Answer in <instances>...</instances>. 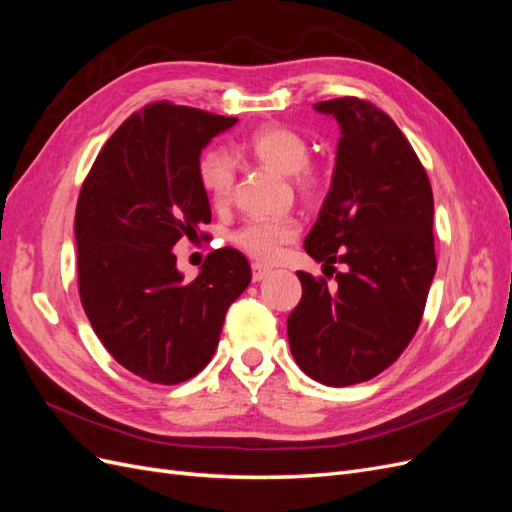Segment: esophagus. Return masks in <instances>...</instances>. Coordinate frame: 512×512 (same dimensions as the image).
<instances>
[{"label": "esophagus", "instance_id": "obj_1", "mask_svg": "<svg viewBox=\"0 0 512 512\" xmlns=\"http://www.w3.org/2000/svg\"><path fill=\"white\" fill-rule=\"evenodd\" d=\"M269 273H271V269L265 267V265H258V262H256V265H252V280L254 282H262Z\"/></svg>", "mask_w": 512, "mask_h": 512}]
</instances>
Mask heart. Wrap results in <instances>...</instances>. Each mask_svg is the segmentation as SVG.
Masks as SVG:
<instances>
[{
	"label": "heart",
	"instance_id": "heart-1",
	"mask_svg": "<svg viewBox=\"0 0 512 512\" xmlns=\"http://www.w3.org/2000/svg\"><path fill=\"white\" fill-rule=\"evenodd\" d=\"M243 149L275 173L292 177L303 194L309 196L318 190V175L307 164L309 145L299 132L284 126H262L245 138ZM196 175L213 205L228 203L235 185V166L226 153L205 151L196 162ZM297 235L299 224L292 218H254L232 232V243L250 258L269 262Z\"/></svg>",
	"mask_w": 512,
	"mask_h": 512
}]
</instances>
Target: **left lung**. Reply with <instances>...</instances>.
Listing matches in <instances>:
<instances>
[{"mask_svg": "<svg viewBox=\"0 0 512 512\" xmlns=\"http://www.w3.org/2000/svg\"><path fill=\"white\" fill-rule=\"evenodd\" d=\"M314 108L339 123L331 190L305 252L342 262L337 286L297 271L303 297L288 316L294 361L327 386L371 380L406 350L436 273L433 194L423 164L395 121L367 100Z\"/></svg>", "mask_w": 512, "mask_h": 512, "instance_id": "left-lung-1", "label": "left lung"}]
</instances>
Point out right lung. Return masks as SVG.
<instances>
[{
  "mask_svg": "<svg viewBox=\"0 0 512 512\" xmlns=\"http://www.w3.org/2000/svg\"><path fill=\"white\" fill-rule=\"evenodd\" d=\"M237 123L198 108L153 102L108 138L83 183L74 235L85 314L113 359L138 378L179 384L218 348L230 303L250 286L232 247L207 256L185 282L173 247L211 222L200 153Z\"/></svg>",
  "mask_w": 512,
  "mask_h": 512,
  "instance_id": "right-lung-1",
  "label": "right lung"
}]
</instances>
